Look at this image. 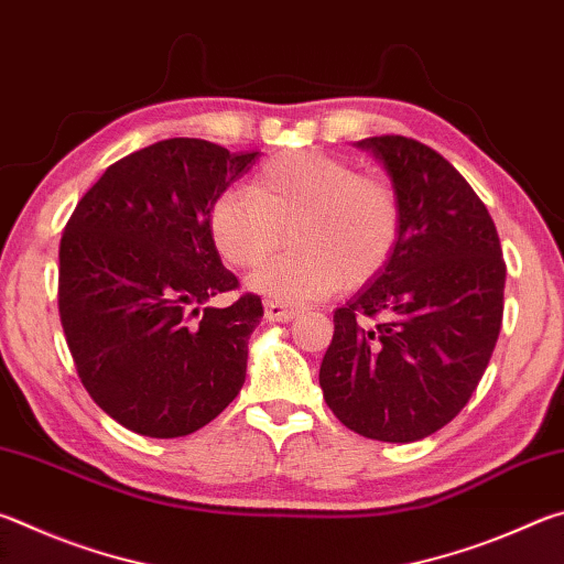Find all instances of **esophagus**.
Returning a JSON list of instances; mask_svg holds the SVG:
<instances>
[{
    "label": "esophagus",
    "instance_id": "esophagus-1",
    "mask_svg": "<svg viewBox=\"0 0 564 564\" xmlns=\"http://www.w3.org/2000/svg\"><path fill=\"white\" fill-rule=\"evenodd\" d=\"M295 313H299V308L291 303H281V301H265V318L269 321H291L295 318Z\"/></svg>",
    "mask_w": 564,
    "mask_h": 564
}]
</instances>
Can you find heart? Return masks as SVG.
I'll list each match as a JSON object with an SVG mask.
<instances>
[{
	"label": "heart",
	"instance_id": "obj_1",
	"mask_svg": "<svg viewBox=\"0 0 564 564\" xmlns=\"http://www.w3.org/2000/svg\"><path fill=\"white\" fill-rule=\"evenodd\" d=\"M291 234V251L263 263L248 289L273 301H318L368 283L400 238V202L383 178L321 151H285L265 161L246 191H226L208 214L221 261L253 269Z\"/></svg>",
	"mask_w": 564,
	"mask_h": 564
}]
</instances>
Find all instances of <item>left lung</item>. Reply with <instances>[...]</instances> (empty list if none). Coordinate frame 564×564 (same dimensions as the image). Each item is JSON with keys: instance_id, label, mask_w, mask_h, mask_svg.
<instances>
[{"instance_id": "1", "label": "left lung", "mask_w": 564, "mask_h": 564, "mask_svg": "<svg viewBox=\"0 0 564 564\" xmlns=\"http://www.w3.org/2000/svg\"><path fill=\"white\" fill-rule=\"evenodd\" d=\"M358 147L393 181L400 238L383 271L333 313L318 380L352 433L413 443L451 423L488 368L502 326V248L488 208L437 151L395 133Z\"/></svg>"}]
</instances>
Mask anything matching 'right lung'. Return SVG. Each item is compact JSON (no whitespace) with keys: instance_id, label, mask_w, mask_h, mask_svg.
Returning <instances> with one entry per match:
<instances>
[{"instance_id":"add662e5","label":"right lung","mask_w":564,"mask_h":564,"mask_svg":"<svg viewBox=\"0 0 564 564\" xmlns=\"http://www.w3.org/2000/svg\"><path fill=\"white\" fill-rule=\"evenodd\" d=\"M259 151L166 139L119 159L76 204L59 246V316L76 373L104 413L147 437L198 431L238 395L263 316L208 234Z\"/></svg>"}]
</instances>
